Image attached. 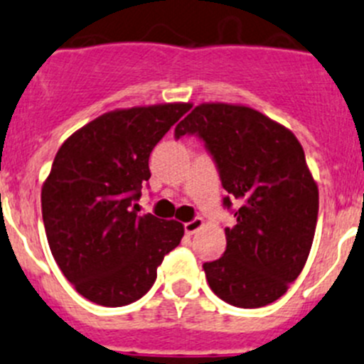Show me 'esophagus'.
I'll return each instance as SVG.
<instances>
[{
    "mask_svg": "<svg viewBox=\"0 0 364 364\" xmlns=\"http://www.w3.org/2000/svg\"><path fill=\"white\" fill-rule=\"evenodd\" d=\"M203 225H204V220H203V218H200V217H196V218H193V220L186 222V224H185V232H186V235L190 236V235H193V232L199 231V229L203 228Z\"/></svg>",
    "mask_w": 364,
    "mask_h": 364,
    "instance_id": "esophagus-1",
    "label": "esophagus"
}]
</instances>
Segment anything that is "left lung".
I'll use <instances>...</instances> for the list:
<instances>
[{
    "instance_id": "obj_1",
    "label": "left lung",
    "mask_w": 364,
    "mask_h": 364,
    "mask_svg": "<svg viewBox=\"0 0 364 364\" xmlns=\"http://www.w3.org/2000/svg\"><path fill=\"white\" fill-rule=\"evenodd\" d=\"M197 135L213 156L236 224L224 256L204 263L217 297L261 308L287 294L304 268L318 218V186L297 136L243 105L203 103L174 132Z\"/></svg>"
}]
</instances>
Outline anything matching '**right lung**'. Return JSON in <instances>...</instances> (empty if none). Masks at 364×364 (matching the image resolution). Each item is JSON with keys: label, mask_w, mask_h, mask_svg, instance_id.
I'll return each mask as SVG.
<instances>
[{"label": "right lung", "mask_w": 364, "mask_h": 364, "mask_svg": "<svg viewBox=\"0 0 364 364\" xmlns=\"http://www.w3.org/2000/svg\"><path fill=\"white\" fill-rule=\"evenodd\" d=\"M190 103L135 107L100 115L56 153L42 185V220L53 257L76 291L107 308L151 290L165 254L179 245L178 220L139 215L149 156Z\"/></svg>", "instance_id": "right-lung-1"}]
</instances>
